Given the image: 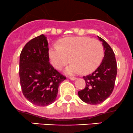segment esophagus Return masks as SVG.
I'll return each mask as SVG.
<instances>
[{"instance_id": "esophagus-1", "label": "esophagus", "mask_w": 133, "mask_h": 133, "mask_svg": "<svg viewBox=\"0 0 133 133\" xmlns=\"http://www.w3.org/2000/svg\"><path fill=\"white\" fill-rule=\"evenodd\" d=\"M69 79H70V80H71V81H75L76 79V77H69Z\"/></svg>"}]
</instances>
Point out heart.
<instances>
[{
    "instance_id": "obj_1",
    "label": "heart",
    "mask_w": 133,
    "mask_h": 133,
    "mask_svg": "<svg viewBox=\"0 0 133 133\" xmlns=\"http://www.w3.org/2000/svg\"><path fill=\"white\" fill-rule=\"evenodd\" d=\"M49 56L53 66L62 70L70 62L65 72L67 75H75L92 72L98 67L104 57V48L98 39L85 37L65 38L59 44L50 48Z\"/></svg>"
}]
</instances>
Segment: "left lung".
Returning <instances> with one entry per match:
<instances>
[{
  "mask_svg": "<svg viewBox=\"0 0 133 133\" xmlns=\"http://www.w3.org/2000/svg\"><path fill=\"white\" fill-rule=\"evenodd\" d=\"M104 56L98 68L90 75L83 76L85 89L78 92L82 101L90 104H98L111 95L114 88L117 76V62L115 54L109 44L101 37Z\"/></svg>",
  "mask_w": 133,
  "mask_h": 133,
  "instance_id": "obj_1",
  "label": "left lung"
}]
</instances>
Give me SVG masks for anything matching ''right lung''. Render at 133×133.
<instances>
[{"label":"right lung","instance_id":"obj_1","mask_svg":"<svg viewBox=\"0 0 133 133\" xmlns=\"http://www.w3.org/2000/svg\"><path fill=\"white\" fill-rule=\"evenodd\" d=\"M47 38L41 35L29 41L19 58L21 87L32 104L46 106L56 100L58 86L66 79L49 63Z\"/></svg>","mask_w":133,"mask_h":133}]
</instances>
